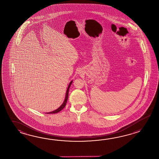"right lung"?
Masks as SVG:
<instances>
[{
	"label": "right lung",
	"instance_id": "right-lung-1",
	"mask_svg": "<svg viewBox=\"0 0 159 159\" xmlns=\"http://www.w3.org/2000/svg\"><path fill=\"white\" fill-rule=\"evenodd\" d=\"M72 82H73V81H71L70 82V84H69V86H68V89H67V90H66V95H65V98L64 101L63 102V103L62 104V105L57 108V109H56V110H54V111H53L49 112H47V114H55V113H57L58 112L60 111H61L63 108H64L65 106H66V102H67V101H68V94H69V88L70 87V86H71V84H72Z\"/></svg>",
	"mask_w": 159,
	"mask_h": 159
}]
</instances>
